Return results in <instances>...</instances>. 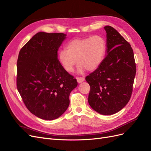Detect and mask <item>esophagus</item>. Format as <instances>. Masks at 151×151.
<instances>
[{
	"mask_svg": "<svg viewBox=\"0 0 151 151\" xmlns=\"http://www.w3.org/2000/svg\"><path fill=\"white\" fill-rule=\"evenodd\" d=\"M76 79H77V83H83V82L85 80V79L84 78V77H76Z\"/></svg>",
	"mask_w": 151,
	"mask_h": 151,
	"instance_id": "34e87169",
	"label": "esophagus"
}]
</instances>
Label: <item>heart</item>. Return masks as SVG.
<instances>
[{"instance_id":"b5f03b06","label":"heart","mask_w":151,"mask_h":151,"mask_svg":"<svg viewBox=\"0 0 151 151\" xmlns=\"http://www.w3.org/2000/svg\"><path fill=\"white\" fill-rule=\"evenodd\" d=\"M106 42L101 36L72 40L66 45V49L61 50L58 53V60L67 72L74 70L79 63L78 71L86 69L94 70L100 66L106 54Z\"/></svg>"}]
</instances>
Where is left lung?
<instances>
[{
  "instance_id": "8db88e82",
  "label": "left lung",
  "mask_w": 151,
  "mask_h": 151,
  "mask_svg": "<svg viewBox=\"0 0 151 151\" xmlns=\"http://www.w3.org/2000/svg\"><path fill=\"white\" fill-rule=\"evenodd\" d=\"M106 33V55L100 66L86 77L91 90L88 102L94 111L111 115L124 108L130 99L136 73L130 45L113 27Z\"/></svg>"
}]
</instances>
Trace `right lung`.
Listing matches in <instances>:
<instances>
[{"label": "right lung", "mask_w": 151, "mask_h": 151, "mask_svg": "<svg viewBox=\"0 0 151 151\" xmlns=\"http://www.w3.org/2000/svg\"><path fill=\"white\" fill-rule=\"evenodd\" d=\"M64 33L39 32L19 53L17 88L26 106L43 120L57 119L69 106V95L77 86L58 59Z\"/></svg>", "instance_id": "obj_1"}]
</instances>
